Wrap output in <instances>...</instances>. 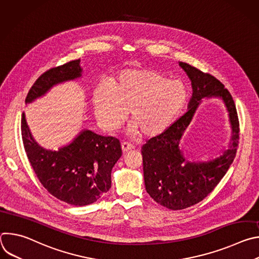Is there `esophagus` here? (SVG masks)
I'll return each mask as SVG.
<instances>
[{
	"label": "esophagus",
	"instance_id": "34e87169",
	"mask_svg": "<svg viewBox=\"0 0 259 259\" xmlns=\"http://www.w3.org/2000/svg\"><path fill=\"white\" fill-rule=\"evenodd\" d=\"M121 147H122V152L125 154V153H127L128 151L133 150V149H134V145H133V144H131V143L124 142V143H122Z\"/></svg>",
	"mask_w": 259,
	"mask_h": 259
}]
</instances>
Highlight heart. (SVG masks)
<instances>
[{"instance_id": "b5f03b06", "label": "heart", "mask_w": 259, "mask_h": 259, "mask_svg": "<svg viewBox=\"0 0 259 259\" xmlns=\"http://www.w3.org/2000/svg\"><path fill=\"white\" fill-rule=\"evenodd\" d=\"M189 99L181 81L151 69H127L109 84L102 83L94 91L92 103L99 126L108 133L118 130L127 119L133 123L128 135L139 133L155 137L170 128Z\"/></svg>"}]
</instances>
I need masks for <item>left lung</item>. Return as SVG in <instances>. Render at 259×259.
I'll use <instances>...</instances> for the list:
<instances>
[{
    "instance_id": "left-lung-1",
    "label": "left lung",
    "mask_w": 259,
    "mask_h": 259,
    "mask_svg": "<svg viewBox=\"0 0 259 259\" xmlns=\"http://www.w3.org/2000/svg\"><path fill=\"white\" fill-rule=\"evenodd\" d=\"M178 63L192 82L193 95L188 112L168 130L147 140L141 147L145 190L158 204L171 210L191 207L214 190L236 157L240 131L234 99L224 84L186 62ZM203 98H218L225 103L232 136L228 150L218 157L207 161H189L184 157L180 140Z\"/></svg>"
}]
</instances>
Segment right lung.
<instances>
[{
    "instance_id": "right-lung-1",
    "label": "right lung",
    "mask_w": 259,
    "mask_h": 259,
    "mask_svg": "<svg viewBox=\"0 0 259 259\" xmlns=\"http://www.w3.org/2000/svg\"><path fill=\"white\" fill-rule=\"evenodd\" d=\"M80 59L51 68L34 82L25 104L45 96L54 86L82 77ZM21 135L27 159L43 187L55 198L73 206L96 202L112 186V169L122 156L120 141L83 129L58 151L36 142L21 117Z\"/></svg>"
}]
</instances>
